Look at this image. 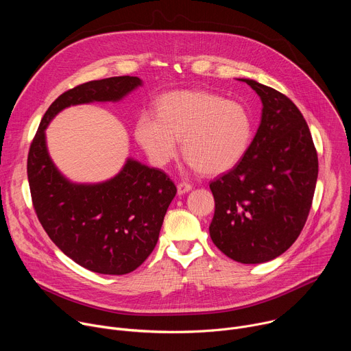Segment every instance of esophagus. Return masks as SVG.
<instances>
[{
    "instance_id": "34e87169",
    "label": "esophagus",
    "mask_w": 351,
    "mask_h": 351,
    "mask_svg": "<svg viewBox=\"0 0 351 351\" xmlns=\"http://www.w3.org/2000/svg\"><path fill=\"white\" fill-rule=\"evenodd\" d=\"M193 189V186L190 183H184V182H180L178 184V194H184L187 191H190Z\"/></svg>"
}]
</instances>
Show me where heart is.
<instances>
[{
	"label": "heart",
	"instance_id": "heart-1",
	"mask_svg": "<svg viewBox=\"0 0 351 351\" xmlns=\"http://www.w3.org/2000/svg\"><path fill=\"white\" fill-rule=\"evenodd\" d=\"M134 137L158 167L178 156L182 138L189 168L221 175L244 158L253 137V118L241 103L213 91H172L158 99L157 115L137 118Z\"/></svg>",
	"mask_w": 351,
	"mask_h": 351
}]
</instances>
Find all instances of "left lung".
<instances>
[{"label":"left lung","instance_id":"obj_1","mask_svg":"<svg viewBox=\"0 0 351 351\" xmlns=\"http://www.w3.org/2000/svg\"><path fill=\"white\" fill-rule=\"evenodd\" d=\"M263 101L260 128L244 158L210 183L215 213L214 244L241 264L271 261L302 233L318 178V156L308 125L290 98L241 79Z\"/></svg>","mask_w":351,"mask_h":351}]
</instances>
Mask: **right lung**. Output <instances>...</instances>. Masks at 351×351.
Instances as JSON below:
<instances>
[{
	"mask_svg": "<svg viewBox=\"0 0 351 351\" xmlns=\"http://www.w3.org/2000/svg\"><path fill=\"white\" fill-rule=\"evenodd\" d=\"M138 86L136 76H115L65 91L44 114L27 156L32 202L44 230L76 264L104 275L129 274L153 253L176 186L164 171L132 158L107 182L72 183L48 156L45 128L66 107L119 101Z\"/></svg>",
	"mask_w": 351,
	"mask_h": 351,
	"instance_id": "right-lung-1",
	"label": "right lung"
}]
</instances>
